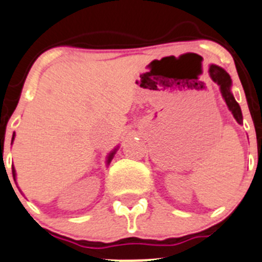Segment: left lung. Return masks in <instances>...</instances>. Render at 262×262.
I'll list each match as a JSON object with an SVG mask.
<instances>
[{"instance_id":"1","label":"left lung","mask_w":262,"mask_h":262,"mask_svg":"<svg viewBox=\"0 0 262 262\" xmlns=\"http://www.w3.org/2000/svg\"><path fill=\"white\" fill-rule=\"evenodd\" d=\"M209 74L210 78L219 85L220 93H222L228 108H229L230 113L233 114V116H234V119L237 120V123L243 124L242 110H241L239 105H238V102L235 101L234 96H233L232 93V79H230V75L228 74L223 68L214 65V63L210 65Z\"/></svg>"}]
</instances>
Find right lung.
Listing matches in <instances>:
<instances>
[{
    "label": "right lung",
    "instance_id": "right-lung-1",
    "mask_svg": "<svg viewBox=\"0 0 262 262\" xmlns=\"http://www.w3.org/2000/svg\"><path fill=\"white\" fill-rule=\"evenodd\" d=\"M14 139H15V133L12 134V139H11V143L12 142H14ZM118 148H119V146L118 147H115V148L113 149V151L110 152V154H108V156H107V160H106V164H110L111 162V160H113V157H114V155L116 154V151H118ZM12 177H14V180H15V183H16V170H15V167H14V165H12ZM20 192H21V190H20Z\"/></svg>",
    "mask_w": 262,
    "mask_h": 262
}]
</instances>
